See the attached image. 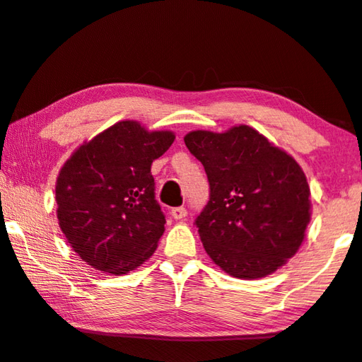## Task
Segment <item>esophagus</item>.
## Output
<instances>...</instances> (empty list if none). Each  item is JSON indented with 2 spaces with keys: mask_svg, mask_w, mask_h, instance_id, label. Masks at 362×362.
Returning a JSON list of instances; mask_svg holds the SVG:
<instances>
[{
  "mask_svg": "<svg viewBox=\"0 0 362 362\" xmlns=\"http://www.w3.org/2000/svg\"><path fill=\"white\" fill-rule=\"evenodd\" d=\"M170 214L175 220H182V218H185V216H187V209H185V206H175V209H172Z\"/></svg>",
  "mask_w": 362,
  "mask_h": 362,
  "instance_id": "34e87169",
  "label": "esophagus"
}]
</instances>
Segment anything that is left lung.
<instances>
[{
	"label": "left lung",
	"instance_id": "obj_1",
	"mask_svg": "<svg viewBox=\"0 0 362 362\" xmlns=\"http://www.w3.org/2000/svg\"><path fill=\"white\" fill-rule=\"evenodd\" d=\"M184 141L210 185L195 218L205 252L235 278L276 272L300 248L310 223L301 167L248 125L225 134L195 131Z\"/></svg>",
	"mask_w": 362,
	"mask_h": 362
}]
</instances>
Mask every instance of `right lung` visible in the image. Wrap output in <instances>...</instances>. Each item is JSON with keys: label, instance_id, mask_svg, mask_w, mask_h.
<instances>
[{"label": "right lung", "instance_id": "obj_1", "mask_svg": "<svg viewBox=\"0 0 362 362\" xmlns=\"http://www.w3.org/2000/svg\"><path fill=\"white\" fill-rule=\"evenodd\" d=\"M172 132L122 120L81 146L56 184L57 220L74 252L100 272L125 274L156 252L165 215L156 200L152 162Z\"/></svg>", "mask_w": 362, "mask_h": 362}]
</instances>
